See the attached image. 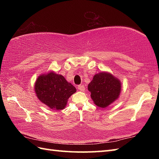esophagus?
<instances>
[{
    "mask_svg": "<svg viewBox=\"0 0 159 159\" xmlns=\"http://www.w3.org/2000/svg\"><path fill=\"white\" fill-rule=\"evenodd\" d=\"M78 89H79V90L81 91V92H84L85 91V86H84L83 85H80L78 86Z\"/></svg>",
    "mask_w": 159,
    "mask_h": 159,
    "instance_id": "obj_1",
    "label": "esophagus"
}]
</instances>
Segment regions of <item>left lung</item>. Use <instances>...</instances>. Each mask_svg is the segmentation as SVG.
Wrapping results in <instances>:
<instances>
[{
  "label": "left lung",
  "mask_w": 159,
  "mask_h": 159,
  "mask_svg": "<svg viewBox=\"0 0 159 159\" xmlns=\"http://www.w3.org/2000/svg\"><path fill=\"white\" fill-rule=\"evenodd\" d=\"M88 90L95 104L105 108L117 99L121 90V83L112 74L101 72L93 76L88 85Z\"/></svg>",
  "instance_id": "left-lung-1"
}]
</instances>
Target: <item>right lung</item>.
Segmentation results:
<instances>
[{
	"label": "right lung",
	"instance_id": "add662e5",
	"mask_svg": "<svg viewBox=\"0 0 159 159\" xmlns=\"http://www.w3.org/2000/svg\"><path fill=\"white\" fill-rule=\"evenodd\" d=\"M35 91L42 102L51 109L61 110L65 108L67 99L76 89L62 75L50 72L38 78Z\"/></svg>",
	"mask_w": 159,
	"mask_h": 159
}]
</instances>
